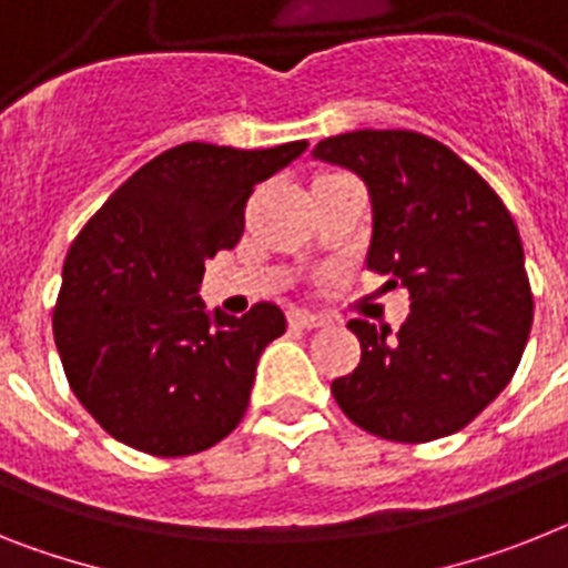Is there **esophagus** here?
<instances>
[{"label": "esophagus", "instance_id": "34e87169", "mask_svg": "<svg viewBox=\"0 0 568 568\" xmlns=\"http://www.w3.org/2000/svg\"><path fill=\"white\" fill-rule=\"evenodd\" d=\"M288 323H292V326H300V328H323V326H328V317L326 314H312V312H303V308H297V312L288 314Z\"/></svg>", "mask_w": 568, "mask_h": 568}]
</instances>
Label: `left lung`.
<instances>
[{
	"instance_id": "left-lung-1",
	"label": "left lung",
	"mask_w": 568,
	"mask_h": 568,
	"mask_svg": "<svg viewBox=\"0 0 568 568\" xmlns=\"http://www.w3.org/2000/svg\"><path fill=\"white\" fill-rule=\"evenodd\" d=\"M312 155L364 181L366 265L409 292L398 332L349 321L361 364L332 381L335 402L389 442L462 430L508 387L535 314L511 213L454 150L418 132H343Z\"/></svg>"
}]
</instances>
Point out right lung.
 I'll list each match as a JSON object with an SVG mask.
<instances>
[{
  "label": "right lung",
  "instance_id": "right-lung-1",
  "mask_svg": "<svg viewBox=\"0 0 568 568\" xmlns=\"http://www.w3.org/2000/svg\"><path fill=\"white\" fill-rule=\"evenodd\" d=\"M308 150L181 144L109 195L63 265L54 341L94 422L152 456L207 450L242 422L262 349L285 332L274 303L211 314L204 262L240 242L245 202Z\"/></svg>",
  "mask_w": 568,
  "mask_h": 568
}]
</instances>
